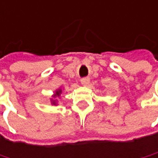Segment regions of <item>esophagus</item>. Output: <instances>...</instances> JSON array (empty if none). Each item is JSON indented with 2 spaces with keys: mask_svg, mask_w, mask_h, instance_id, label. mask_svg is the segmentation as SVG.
<instances>
[{
  "mask_svg": "<svg viewBox=\"0 0 158 158\" xmlns=\"http://www.w3.org/2000/svg\"><path fill=\"white\" fill-rule=\"evenodd\" d=\"M89 81H90V79H89V78H83V79H80V82H81V84L83 86H88Z\"/></svg>",
  "mask_w": 158,
  "mask_h": 158,
  "instance_id": "obj_1",
  "label": "esophagus"
}]
</instances>
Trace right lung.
I'll use <instances>...</instances> for the list:
<instances>
[{
    "label": "right lung",
    "instance_id": "right-lung-1",
    "mask_svg": "<svg viewBox=\"0 0 158 158\" xmlns=\"http://www.w3.org/2000/svg\"><path fill=\"white\" fill-rule=\"evenodd\" d=\"M62 93V89L60 88V89H58L57 90H55V92L54 94L52 95V98H50V102H51V104L52 105H54V106H56L57 104H58V101H57V98H60V94Z\"/></svg>",
    "mask_w": 158,
    "mask_h": 158
}]
</instances>
